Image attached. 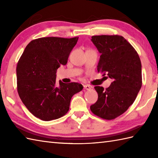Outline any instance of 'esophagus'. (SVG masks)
I'll list each match as a JSON object with an SVG mask.
<instances>
[{"label":"esophagus","mask_w":158,"mask_h":158,"mask_svg":"<svg viewBox=\"0 0 158 158\" xmlns=\"http://www.w3.org/2000/svg\"><path fill=\"white\" fill-rule=\"evenodd\" d=\"M83 89H84V90H89L91 88L88 85H83Z\"/></svg>","instance_id":"obj_1"}]
</instances>
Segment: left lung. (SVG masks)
I'll return each instance as SVG.
<instances>
[{
	"instance_id": "8db88e82",
	"label": "left lung",
	"mask_w": 158,
	"mask_h": 158,
	"mask_svg": "<svg viewBox=\"0 0 158 158\" xmlns=\"http://www.w3.org/2000/svg\"><path fill=\"white\" fill-rule=\"evenodd\" d=\"M91 41L101 53L98 72L113 82L105 89L94 87L98 98L90 109L100 118L111 120L135 102L142 86L141 62L138 53L122 36H92Z\"/></svg>"
}]
</instances>
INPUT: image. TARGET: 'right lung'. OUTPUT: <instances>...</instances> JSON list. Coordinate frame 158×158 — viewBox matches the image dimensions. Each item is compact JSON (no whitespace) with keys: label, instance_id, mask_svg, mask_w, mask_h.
<instances>
[{"label":"right lung","instance_id":"1","mask_svg":"<svg viewBox=\"0 0 158 158\" xmlns=\"http://www.w3.org/2000/svg\"><path fill=\"white\" fill-rule=\"evenodd\" d=\"M79 37H43L26 47L17 64L20 99L33 115L43 121L58 119L69 111L73 96L83 89L78 83L56 82V71L66 65Z\"/></svg>","mask_w":158,"mask_h":158}]
</instances>
